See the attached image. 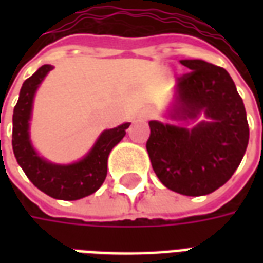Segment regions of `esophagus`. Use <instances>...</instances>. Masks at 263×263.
Returning <instances> with one entry per match:
<instances>
[{"instance_id":"obj_1","label":"esophagus","mask_w":263,"mask_h":263,"mask_svg":"<svg viewBox=\"0 0 263 263\" xmlns=\"http://www.w3.org/2000/svg\"><path fill=\"white\" fill-rule=\"evenodd\" d=\"M151 117H152V112L149 109H143V111L139 112V118H142V120H148Z\"/></svg>"}]
</instances>
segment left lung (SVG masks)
I'll return each mask as SVG.
<instances>
[{
    "label": "left lung",
    "mask_w": 263,
    "mask_h": 263,
    "mask_svg": "<svg viewBox=\"0 0 263 263\" xmlns=\"http://www.w3.org/2000/svg\"><path fill=\"white\" fill-rule=\"evenodd\" d=\"M190 71L177 77L171 117L205 121L193 128L149 121L146 142L156 176L184 196H205L226 184L241 163L249 141L242 98L231 76L204 60H180Z\"/></svg>",
    "instance_id": "obj_1"
}]
</instances>
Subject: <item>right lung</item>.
<instances>
[{
	"instance_id": "add662e5",
	"label": "right lung",
	"mask_w": 263,
	"mask_h": 263,
	"mask_svg": "<svg viewBox=\"0 0 263 263\" xmlns=\"http://www.w3.org/2000/svg\"><path fill=\"white\" fill-rule=\"evenodd\" d=\"M52 69L53 66L43 65L22 84L12 115V149L18 165L41 192L59 200H79L97 192L103 184L109 152L125 137L131 122L104 131L91 151L71 165H56L41 158L29 139V120L35 92Z\"/></svg>"
}]
</instances>
